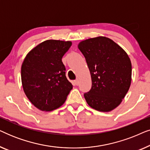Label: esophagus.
<instances>
[{
    "label": "esophagus",
    "mask_w": 150,
    "mask_h": 150,
    "mask_svg": "<svg viewBox=\"0 0 150 150\" xmlns=\"http://www.w3.org/2000/svg\"><path fill=\"white\" fill-rule=\"evenodd\" d=\"M74 84H75L76 85H79V81H78L77 79H76V80H75V81H74Z\"/></svg>",
    "instance_id": "34e87169"
}]
</instances>
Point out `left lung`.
Here are the masks:
<instances>
[{"label": "left lung", "mask_w": 150, "mask_h": 150, "mask_svg": "<svg viewBox=\"0 0 150 150\" xmlns=\"http://www.w3.org/2000/svg\"><path fill=\"white\" fill-rule=\"evenodd\" d=\"M78 47L91 74V88L84 94L87 104L98 111L113 110L120 105L130 86L132 64L128 55L106 37L82 41Z\"/></svg>", "instance_id": "obj_1"}]
</instances>
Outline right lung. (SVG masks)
Returning <instances> with one entry per match:
<instances>
[{"instance_id":"add662e5","label":"right lung","mask_w":150,"mask_h":150,"mask_svg":"<svg viewBox=\"0 0 150 150\" xmlns=\"http://www.w3.org/2000/svg\"><path fill=\"white\" fill-rule=\"evenodd\" d=\"M71 46V42L46 40L32 49L22 63L21 79L24 93L42 111L60 107L72 89L61 60Z\"/></svg>"}]
</instances>
